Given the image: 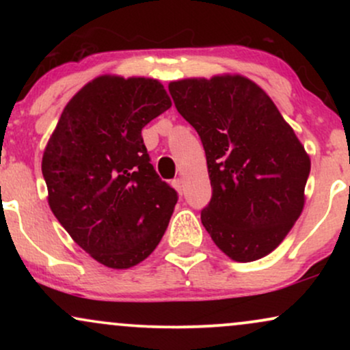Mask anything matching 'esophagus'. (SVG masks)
Masks as SVG:
<instances>
[{
	"instance_id": "1",
	"label": "esophagus",
	"mask_w": 350,
	"mask_h": 350,
	"mask_svg": "<svg viewBox=\"0 0 350 350\" xmlns=\"http://www.w3.org/2000/svg\"><path fill=\"white\" fill-rule=\"evenodd\" d=\"M172 187L178 191V194H183V179H174L172 180Z\"/></svg>"
}]
</instances>
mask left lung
Returning a JSON list of instances; mask_svg holds the SVG:
<instances>
[{
    "label": "left lung",
    "mask_w": 350,
    "mask_h": 350,
    "mask_svg": "<svg viewBox=\"0 0 350 350\" xmlns=\"http://www.w3.org/2000/svg\"><path fill=\"white\" fill-rule=\"evenodd\" d=\"M170 92L206 150L212 199L202 226L228 258H263L303 212L309 154L267 92L243 75L174 80Z\"/></svg>",
    "instance_id": "8db88e82"
}]
</instances>
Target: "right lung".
<instances>
[{"label":"right lung","instance_id":"obj_1","mask_svg":"<svg viewBox=\"0 0 350 350\" xmlns=\"http://www.w3.org/2000/svg\"><path fill=\"white\" fill-rule=\"evenodd\" d=\"M171 105L159 80L100 75L69 100L44 150L52 214L82 250L113 270L151 255L178 202L142 136Z\"/></svg>","mask_w":350,"mask_h":350}]
</instances>
